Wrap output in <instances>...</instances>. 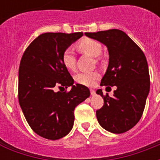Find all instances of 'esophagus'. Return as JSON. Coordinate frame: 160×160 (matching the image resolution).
Listing matches in <instances>:
<instances>
[{"label":"esophagus","instance_id":"esophagus-1","mask_svg":"<svg viewBox=\"0 0 160 160\" xmlns=\"http://www.w3.org/2000/svg\"><path fill=\"white\" fill-rule=\"evenodd\" d=\"M90 94H91V95H94L95 94V91H94V89H90Z\"/></svg>","mask_w":160,"mask_h":160}]
</instances>
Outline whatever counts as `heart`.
I'll return each mask as SVG.
<instances>
[{
    "instance_id": "heart-1",
    "label": "heart",
    "mask_w": 160,
    "mask_h": 160,
    "mask_svg": "<svg viewBox=\"0 0 160 160\" xmlns=\"http://www.w3.org/2000/svg\"><path fill=\"white\" fill-rule=\"evenodd\" d=\"M76 48L82 53H88L89 55L94 57L100 55L102 51L101 42L89 37H83L76 44ZM61 60L66 69L71 71L76 69V57L71 48H66V50H64L61 56ZM99 77L100 75L96 72H80L75 76V80L79 84L92 86L99 78Z\"/></svg>"
}]
</instances>
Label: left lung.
Instances as JSON below:
<instances>
[{
    "label": "left lung",
    "instance_id": "obj_1",
    "mask_svg": "<svg viewBox=\"0 0 160 160\" xmlns=\"http://www.w3.org/2000/svg\"><path fill=\"white\" fill-rule=\"evenodd\" d=\"M85 35L105 44L109 52V64L101 86H117L112 97L104 95L101 89L96 91L104 99L103 107L96 111L98 122L109 132H126L141 119L149 93L150 77L145 54L120 30Z\"/></svg>",
    "mask_w": 160,
    "mask_h": 160
}]
</instances>
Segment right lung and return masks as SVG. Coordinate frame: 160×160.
I'll return each instance as SVG.
<instances>
[{"instance_id": "1", "label": "right lung", "mask_w": 160, "mask_h": 160, "mask_svg": "<svg viewBox=\"0 0 160 160\" xmlns=\"http://www.w3.org/2000/svg\"><path fill=\"white\" fill-rule=\"evenodd\" d=\"M76 33H43L27 47L18 70V102L34 132L48 140L66 136L73 127L75 107L89 96L86 86L74 85L61 56L82 37ZM70 86V92H63ZM60 91L56 92V88Z\"/></svg>"}]
</instances>
